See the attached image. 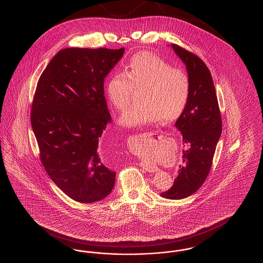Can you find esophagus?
<instances>
[{"mask_svg":"<svg viewBox=\"0 0 263 263\" xmlns=\"http://www.w3.org/2000/svg\"><path fill=\"white\" fill-rule=\"evenodd\" d=\"M140 165L147 172L149 173H156L159 171V167L153 163H148V162H142L140 163Z\"/></svg>","mask_w":263,"mask_h":263,"instance_id":"obj_1","label":"esophagus"}]
</instances>
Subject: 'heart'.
Instances as JSON below:
<instances>
[{"mask_svg": "<svg viewBox=\"0 0 263 263\" xmlns=\"http://www.w3.org/2000/svg\"><path fill=\"white\" fill-rule=\"evenodd\" d=\"M141 88V102L122 115V125L141 127L177 119L186 107L190 81L183 70L173 68L153 53L140 52L129 60L123 72L109 78L105 91L113 107L122 112L131 101L133 89Z\"/></svg>", "mask_w": 263, "mask_h": 263, "instance_id": "heart-1", "label": "heart"}]
</instances>
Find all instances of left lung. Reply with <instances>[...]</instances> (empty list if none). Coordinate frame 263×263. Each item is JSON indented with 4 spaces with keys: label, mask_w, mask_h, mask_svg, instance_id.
Here are the masks:
<instances>
[{
    "label": "left lung",
    "mask_w": 263,
    "mask_h": 263,
    "mask_svg": "<svg viewBox=\"0 0 263 263\" xmlns=\"http://www.w3.org/2000/svg\"><path fill=\"white\" fill-rule=\"evenodd\" d=\"M185 64L190 93L183 112L175 122L185 146L174 185L161 193L167 199H183L196 192L206 180L212 166L217 143L222 133V118L212 76L195 54L172 44Z\"/></svg>",
    "instance_id": "1"
}]
</instances>
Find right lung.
<instances>
[{"instance_id": "right-lung-1", "label": "right lung", "mask_w": 263, "mask_h": 263, "mask_svg": "<svg viewBox=\"0 0 263 263\" xmlns=\"http://www.w3.org/2000/svg\"><path fill=\"white\" fill-rule=\"evenodd\" d=\"M124 48H65L38 80L30 121L40 160L53 182L70 198L92 203L113 189L115 172L103 164L99 142L111 121L104 78Z\"/></svg>"}]
</instances>
